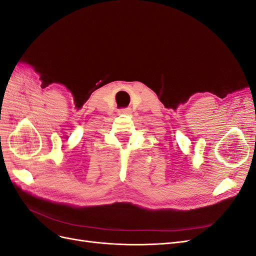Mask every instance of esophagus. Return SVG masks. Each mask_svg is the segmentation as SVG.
<instances>
[{"mask_svg": "<svg viewBox=\"0 0 256 256\" xmlns=\"http://www.w3.org/2000/svg\"><path fill=\"white\" fill-rule=\"evenodd\" d=\"M120 114H130L131 113V109H129V108H126V109H122L118 111Z\"/></svg>", "mask_w": 256, "mask_h": 256, "instance_id": "34e87169", "label": "esophagus"}]
</instances>
